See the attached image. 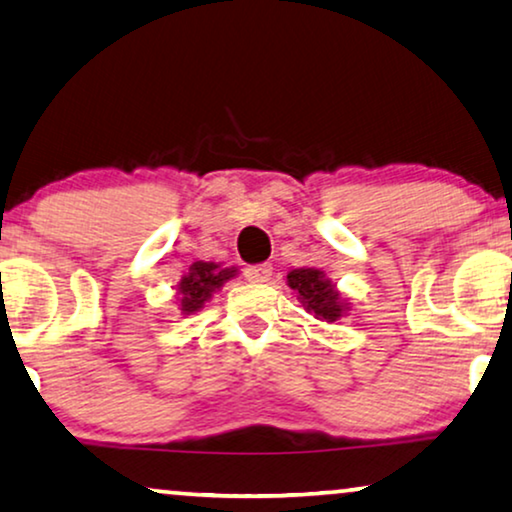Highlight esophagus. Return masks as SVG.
Instances as JSON below:
<instances>
[{
	"mask_svg": "<svg viewBox=\"0 0 512 512\" xmlns=\"http://www.w3.org/2000/svg\"><path fill=\"white\" fill-rule=\"evenodd\" d=\"M247 280L251 282H268L272 275V265L270 263H258V265H249L247 270Z\"/></svg>",
	"mask_w": 512,
	"mask_h": 512,
	"instance_id": "1",
	"label": "esophagus"
}]
</instances>
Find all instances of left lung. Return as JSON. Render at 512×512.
I'll list each match as a JSON object with an SVG mask.
<instances>
[{
	"instance_id": "1",
	"label": "left lung",
	"mask_w": 512,
	"mask_h": 512,
	"mask_svg": "<svg viewBox=\"0 0 512 512\" xmlns=\"http://www.w3.org/2000/svg\"><path fill=\"white\" fill-rule=\"evenodd\" d=\"M289 287L301 298L303 308L310 315H315L322 322L341 320L348 310V303L343 301L331 280L324 277L322 270L315 268H298L287 275Z\"/></svg>"
}]
</instances>
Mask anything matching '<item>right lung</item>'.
<instances>
[{
    "label": "right lung",
    "mask_w": 512,
    "mask_h": 512,
    "mask_svg": "<svg viewBox=\"0 0 512 512\" xmlns=\"http://www.w3.org/2000/svg\"><path fill=\"white\" fill-rule=\"evenodd\" d=\"M237 275V268H221L218 263L197 261L190 265L178 282V303H181V313L192 315L204 308V303L214 296V291L223 287L230 277Z\"/></svg>",
    "instance_id": "1"
}]
</instances>
